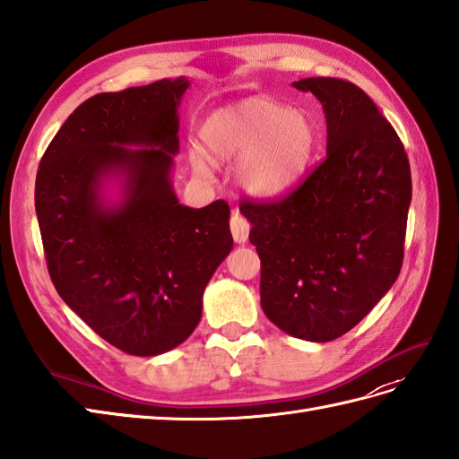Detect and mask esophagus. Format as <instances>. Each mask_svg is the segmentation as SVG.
<instances>
[{"label":"esophagus","instance_id":"34e87169","mask_svg":"<svg viewBox=\"0 0 459 459\" xmlns=\"http://www.w3.org/2000/svg\"><path fill=\"white\" fill-rule=\"evenodd\" d=\"M230 232H232V238L237 244H244L250 237V222H248V219L242 217L238 211H234L230 217Z\"/></svg>","mask_w":459,"mask_h":459}]
</instances>
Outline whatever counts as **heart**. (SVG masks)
I'll use <instances>...</instances> for the list:
<instances>
[{
	"mask_svg": "<svg viewBox=\"0 0 459 459\" xmlns=\"http://www.w3.org/2000/svg\"><path fill=\"white\" fill-rule=\"evenodd\" d=\"M204 155L215 164L238 162V178L255 197H279L307 172L316 129L300 112L264 97H252L211 112L199 129ZM194 169L205 172L202 155Z\"/></svg>",
	"mask_w": 459,
	"mask_h": 459,
	"instance_id": "1",
	"label": "heart"
}]
</instances>
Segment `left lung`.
Instances as JSON below:
<instances>
[{"mask_svg": "<svg viewBox=\"0 0 459 459\" xmlns=\"http://www.w3.org/2000/svg\"><path fill=\"white\" fill-rule=\"evenodd\" d=\"M292 87L322 102L325 159L283 199H248L240 211L262 260L265 316L292 337L325 343L352 330L402 272L411 169L362 89L335 77Z\"/></svg>", "mask_w": 459, "mask_h": 459, "instance_id": "1", "label": "left lung"}]
</instances>
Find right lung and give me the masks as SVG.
<instances>
[{"label": "right lung", "mask_w": 459, "mask_h": 459, "mask_svg": "<svg viewBox=\"0 0 459 459\" xmlns=\"http://www.w3.org/2000/svg\"><path fill=\"white\" fill-rule=\"evenodd\" d=\"M187 87L186 77L160 79L79 104L46 149L34 186L57 295L104 342L135 357L192 335L209 279L232 250L229 204L186 207L170 184ZM117 173L125 197L107 206L100 186Z\"/></svg>", "instance_id": "add662e5"}]
</instances>
